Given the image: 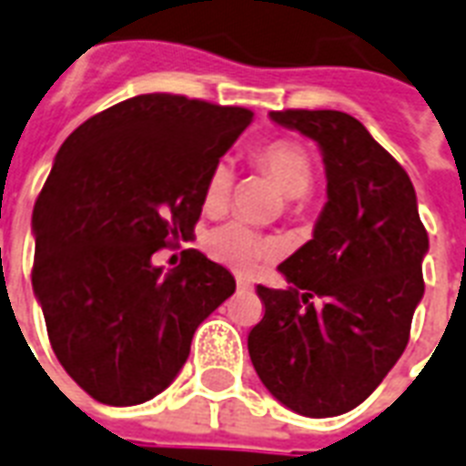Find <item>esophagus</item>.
<instances>
[{
    "label": "esophagus",
    "instance_id": "1",
    "mask_svg": "<svg viewBox=\"0 0 466 466\" xmlns=\"http://www.w3.org/2000/svg\"><path fill=\"white\" fill-rule=\"evenodd\" d=\"M251 278H247V276H237V288H239V290H251Z\"/></svg>",
    "mask_w": 466,
    "mask_h": 466
}]
</instances>
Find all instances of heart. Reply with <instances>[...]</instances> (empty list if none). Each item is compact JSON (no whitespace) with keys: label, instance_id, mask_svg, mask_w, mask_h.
<instances>
[{"label":"heart","instance_id":"obj_1","mask_svg":"<svg viewBox=\"0 0 466 466\" xmlns=\"http://www.w3.org/2000/svg\"><path fill=\"white\" fill-rule=\"evenodd\" d=\"M256 167L266 171L280 186L285 196H290V205L298 208L314 181V164L305 145L290 137H276L256 149ZM234 190V164L229 159H218L205 178L203 208L208 212H219L229 203ZM205 248L215 261L229 268L251 270L256 263L266 261L278 251L276 239L258 232L241 219H232L212 229L205 239Z\"/></svg>","mask_w":466,"mask_h":466}]
</instances>
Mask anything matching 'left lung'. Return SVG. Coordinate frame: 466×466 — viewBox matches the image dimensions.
Wrapping results in <instances>:
<instances>
[{
  "label": "left lung",
  "mask_w": 466,
  "mask_h": 466,
  "mask_svg": "<svg viewBox=\"0 0 466 466\" xmlns=\"http://www.w3.org/2000/svg\"><path fill=\"white\" fill-rule=\"evenodd\" d=\"M270 118L321 147L329 200L314 237L278 266L290 285L256 288L266 314L248 355L280 404L326 419L362 404L404 353L428 232L409 174L360 120L305 108Z\"/></svg>",
  "instance_id": "1"
}]
</instances>
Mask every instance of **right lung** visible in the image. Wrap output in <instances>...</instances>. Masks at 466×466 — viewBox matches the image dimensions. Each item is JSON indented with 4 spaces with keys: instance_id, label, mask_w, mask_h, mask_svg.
I'll return each mask as SVG.
<instances>
[{
    "instance_id": "obj_1",
    "label": "right lung",
    "mask_w": 466,
    "mask_h": 466,
    "mask_svg": "<svg viewBox=\"0 0 466 466\" xmlns=\"http://www.w3.org/2000/svg\"><path fill=\"white\" fill-rule=\"evenodd\" d=\"M254 118L241 106L142 94L62 142L33 208V292L67 375L108 406L174 382L232 273L196 248L161 273L152 256L196 229L205 178Z\"/></svg>"
}]
</instances>
